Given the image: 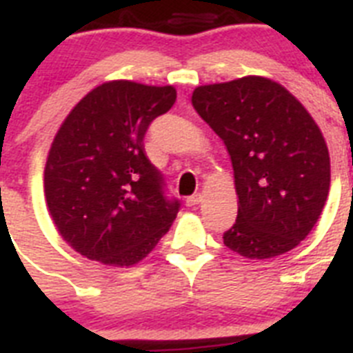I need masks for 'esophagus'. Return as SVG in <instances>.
Instances as JSON below:
<instances>
[{
  "label": "esophagus",
  "instance_id": "34e87169",
  "mask_svg": "<svg viewBox=\"0 0 353 353\" xmlns=\"http://www.w3.org/2000/svg\"><path fill=\"white\" fill-rule=\"evenodd\" d=\"M202 201V195L201 194H194V195H190L188 199H186V206H197L199 202Z\"/></svg>",
  "mask_w": 353,
  "mask_h": 353
}]
</instances>
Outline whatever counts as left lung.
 Returning <instances> with one entry per match:
<instances>
[{
    "label": "left lung",
    "mask_w": 353,
    "mask_h": 353,
    "mask_svg": "<svg viewBox=\"0 0 353 353\" xmlns=\"http://www.w3.org/2000/svg\"><path fill=\"white\" fill-rule=\"evenodd\" d=\"M192 104L231 156L238 216L223 245L249 259L281 256L311 232L330 186L320 128L283 85L261 76L202 85Z\"/></svg>",
    "instance_id": "left-lung-1"
}]
</instances>
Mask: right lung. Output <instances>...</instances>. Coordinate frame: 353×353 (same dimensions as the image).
<instances>
[{
	"instance_id": "add662e5",
	"label": "right lung",
	"mask_w": 353,
	"mask_h": 353,
	"mask_svg": "<svg viewBox=\"0 0 353 353\" xmlns=\"http://www.w3.org/2000/svg\"><path fill=\"white\" fill-rule=\"evenodd\" d=\"M174 87L108 81L70 110L49 149L48 210L63 240L110 266L142 261L167 234L179 201L165 195L163 174L143 137L176 103Z\"/></svg>"
}]
</instances>
